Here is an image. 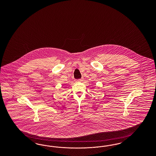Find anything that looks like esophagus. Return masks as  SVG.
<instances>
[{
    "label": "esophagus",
    "mask_w": 156,
    "mask_h": 156,
    "mask_svg": "<svg viewBox=\"0 0 156 156\" xmlns=\"http://www.w3.org/2000/svg\"><path fill=\"white\" fill-rule=\"evenodd\" d=\"M83 80V78H80V80H76V81H77V80Z\"/></svg>",
    "instance_id": "esophagus-1"
}]
</instances>
